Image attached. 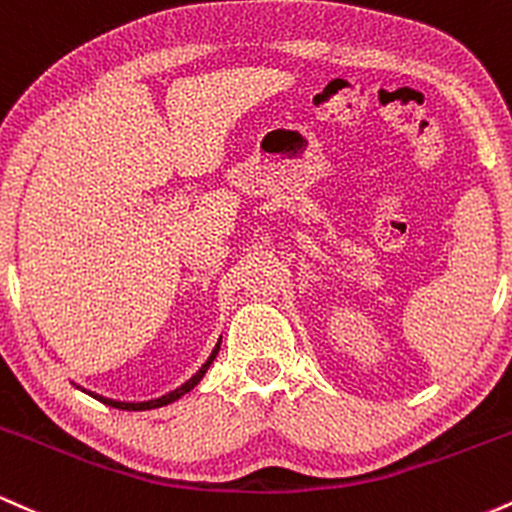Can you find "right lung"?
<instances>
[{
  "mask_svg": "<svg viewBox=\"0 0 512 512\" xmlns=\"http://www.w3.org/2000/svg\"><path fill=\"white\" fill-rule=\"evenodd\" d=\"M219 346H221V342L216 344V349L211 351V356L207 358V363H204L202 368L197 370L195 375H192L190 380H187L185 385H180L178 390H173V392H168V395H163V397H158V399H149V402H115V399H108V397H101V395H93V392H88V395H93L98 399V402H103V404H108V407H115V409H125V411H144V409H158V407H166V404H170V402H175V399H180L182 395H185V392H190L192 387H195L199 380L204 378V373H207L209 370V366L211 363H214V358H216V354H219Z\"/></svg>",
  "mask_w": 512,
  "mask_h": 512,
  "instance_id": "right-lung-1",
  "label": "right lung"
}]
</instances>
